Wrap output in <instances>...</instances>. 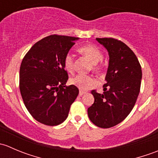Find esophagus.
<instances>
[{
    "instance_id": "obj_1",
    "label": "esophagus",
    "mask_w": 158,
    "mask_h": 158,
    "mask_svg": "<svg viewBox=\"0 0 158 158\" xmlns=\"http://www.w3.org/2000/svg\"><path fill=\"white\" fill-rule=\"evenodd\" d=\"M85 93V92H84V91H82V90H80L79 91V96H82V95H83Z\"/></svg>"
}]
</instances>
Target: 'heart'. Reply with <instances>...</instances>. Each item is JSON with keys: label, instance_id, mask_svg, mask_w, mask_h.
I'll return each instance as SVG.
<instances>
[{"label": "heart", "instance_id": "heart-1", "mask_svg": "<svg viewBox=\"0 0 158 158\" xmlns=\"http://www.w3.org/2000/svg\"><path fill=\"white\" fill-rule=\"evenodd\" d=\"M78 51L79 53L89 59V61L93 65L94 70L95 71L101 70V66L98 63L102 60L103 54L99 49L93 45H85L80 47L78 49ZM63 65H64V69L67 72L72 73L73 71L74 63H73V56L70 54H67L65 56L64 60H63ZM69 82L72 85H76V87L82 90H86L96 83V81L93 77L82 74L76 75L69 79Z\"/></svg>", "mask_w": 158, "mask_h": 158}]
</instances>
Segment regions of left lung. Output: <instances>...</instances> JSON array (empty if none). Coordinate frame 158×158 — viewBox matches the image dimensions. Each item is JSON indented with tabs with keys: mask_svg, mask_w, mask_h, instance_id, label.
<instances>
[{
	"mask_svg": "<svg viewBox=\"0 0 158 158\" xmlns=\"http://www.w3.org/2000/svg\"><path fill=\"white\" fill-rule=\"evenodd\" d=\"M109 52V67L103 93L92 91L95 101L88 109L91 122L109 128L122 122L135 106L142 72L138 58L128 46L113 38H96Z\"/></svg>",
	"mask_w": 158,
	"mask_h": 158,
	"instance_id": "obj_1",
	"label": "left lung"
}]
</instances>
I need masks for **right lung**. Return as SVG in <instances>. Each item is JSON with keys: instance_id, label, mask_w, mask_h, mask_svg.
<instances>
[{"instance_id": "add662e5", "label": "right lung", "mask_w": 158, "mask_h": 158, "mask_svg": "<svg viewBox=\"0 0 158 158\" xmlns=\"http://www.w3.org/2000/svg\"><path fill=\"white\" fill-rule=\"evenodd\" d=\"M79 38L50 35L38 41L25 55L20 68V91L27 109L37 122L49 126L63 123L79 95L66 86L63 60Z\"/></svg>"}]
</instances>
